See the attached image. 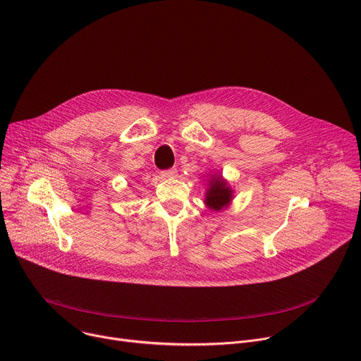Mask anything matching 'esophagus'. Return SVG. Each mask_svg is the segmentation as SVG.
Here are the masks:
<instances>
[{
    "label": "esophagus",
    "instance_id": "esophagus-1",
    "mask_svg": "<svg viewBox=\"0 0 361 361\" xmlns=\"http://www.w3.org/2000/svg\"><path fill=\"white\" fill-rule=\"evenodd\" d=\"M160 174H161V177L169 178V177H174L177 174V170L176 169H169V170H163Z\"/></svg>",
    "mask_w": 361,
    "mask_h": 361
}]
</instances>
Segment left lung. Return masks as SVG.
I'll list each match as a JSON object with an SVG mask.
<instances>
[{"instance_id":"left-lung-1","label":"left lung","mask_w":361,"mask_h":361,"mask_svg":"<svg viewBox=\"0 0 361 361\" xmlns=\"http://www.w3.org/2000/svg\"><path fill=\"white\" fill-rule=\"evenodd\" d=\"M210 187L205 194V204L209 205L212 210H221L223 207H227V204L231 201V190L227 187V183L221 177L212 176Z\"/></svg>"}]
</instances>
